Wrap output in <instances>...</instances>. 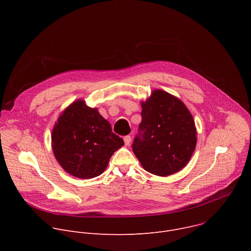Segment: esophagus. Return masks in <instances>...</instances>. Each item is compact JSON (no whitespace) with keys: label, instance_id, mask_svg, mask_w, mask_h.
<instances>
[{"label":"esophagus","instance_id":"esophagus-1","mask_svg":"<svg viewBox=\"0 0 251 251\" xmlns=\"http://www.w3.org/2000/svg\"><path fill=\"white\" fill-rule=\"evenodd\" d=\"M124 143H125V145L126 146H129L130 145V143H131V136H125L124 137Z\"/></svg>","mask_w":251,"mask_h":251}]
</instances>
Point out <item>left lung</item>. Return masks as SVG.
I'll list each match as a JSON object with an SVG mask.
<instances>
[{
  "instance_id": "left-lung-1",
  "label": "left lung",
  "mask_w": 251,
  "mask_h": 251,
  "mask_svg": "<svg viewBox=\"0 0 251 251\" xmlns=\"http://www.w3.org/2000/svg\"><path fill=\"white\" fill-rule=\"evenodd\" d=\"M141 106L142 122L132 145L135 156L156 176L181 171L197 145V128L190 110L182 100L160 89L153 90Z\"/></svg>"
}]
</instances>
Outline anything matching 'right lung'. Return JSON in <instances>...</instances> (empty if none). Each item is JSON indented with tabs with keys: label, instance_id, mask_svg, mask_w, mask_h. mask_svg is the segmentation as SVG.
<instances>
[{
	"label": "right lung",
	"instance_id": "add662e5",
	"mask_svg": "<svg viewBox=\"0 0 251 251\" xmlns=\"http://www.w3.org/2000/svg\"><path fill=\"white\" fill-rule=\"evenodd\" d=\"M124 145L97 108L78 99L61 112L51 133L53 155L61 168L79 178L101 175L111 156Z\"/></svg>",
	"mask_w": 251,
	"mask_h": 251
}]
</instances>
